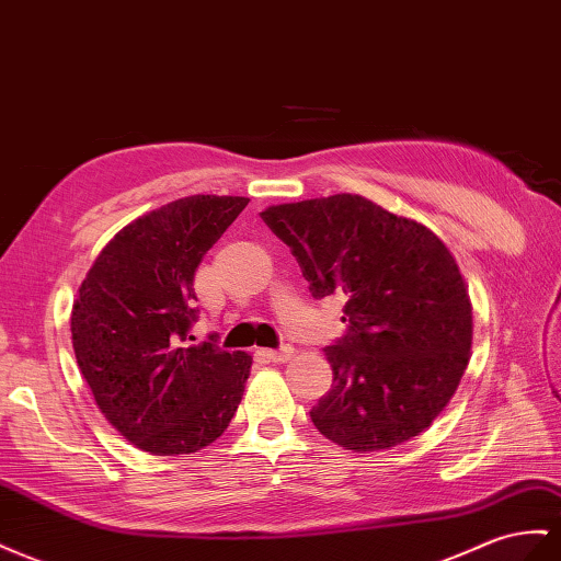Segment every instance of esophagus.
Returning <instances> with one entry per match:
<instances>
[{
  "label": "esophagus",
  "instance_id": "esophagus-1",
  "mask_svg": "<svg viewBox=\"0 0 561 561\" xmlns=\"http://www.w3.org/2000/svg\"><path fill=\"white\" fill-rule=\"evenodd\" d=\"M260 354L268 360H274V363H285V360L293 358L295 350H293V346H280V350H262Z\"/></svg>",
  "mask_w": 561,
  "mask_h": 561
}]
</instances>
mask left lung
<instances>
[{
  "label": "left lung",
  "instance_id": "obj_1",
  "mask_svg": "<svg viewBox=\"0 0 561 561\" xmlns=\"http://www.w3.org/2000/svg\"><path fill=\"white\" fill-rule=\"evenodd\" d=\"M262 219L313 299L346 297V332L325 346L332 389L309 413L316 430L346 450H385L425 432L472 346V307L448 248L427 226L352 193L274 205Z\"/></svg>",
  "mask_w": 561,
  "mask_h": 561
}]
</instances>
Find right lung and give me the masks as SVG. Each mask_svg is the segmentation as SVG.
I'll return each mask as SVG.
<instances>
[{
    "label": "right lung",
    "mask_w": 561,
    "mask_h": 561,
    "mask_svg": "<svg viewBox=\"0 0 561 561\" xmlns=\"http://www.w3.org/2000/svg\"><path fill=\"white\" fill-rule=\"evenodd\" d=\"M248 203L191 195L148 211L101 250L72 305L75 358L101 413L153 456L217 442L243 399L252 356L217 335L188 342L195 271Z\"/></svg>",
    "instance_id": "right-lung-1"
}]
</instances>
